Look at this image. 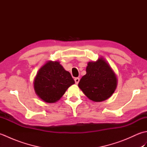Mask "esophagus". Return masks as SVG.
<instances>
[{
	"label": "esophagus",
	"instance_id": "34e87169",
	"mask_svg": "<svg viewBox=\"0 0 147 147\" xmlns=\"http://www.w3.org/2000/svg\"><path fill=\"white\" fill-rule=\"evenodd\" d=\"M74 81H75V83L77 85V84H78V83L80 82V78H76L74 79Z\"/></svg>",
	"mask_w": 147,
	"mask_h": 147
}]
</instances>
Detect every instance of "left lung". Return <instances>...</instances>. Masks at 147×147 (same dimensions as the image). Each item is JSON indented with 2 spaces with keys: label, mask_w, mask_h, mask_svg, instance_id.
Here are the masks:
<instances>
[{
  "label": "left lung",
  "mask_w": 147,
  "mask_h": 147,
  "mask_svg": "<svg viewBox=\"0 0 147 147\" xmlns=\"http://www.w3.org/2000/svg\"><path fill=\"white\" fill-rule=\"evenodd\" d=\"M86 74L80 80L78 86L84 94L93 102H102L113 94L117 80L114 71L103 58L89 62Z\"/></svg>",
  "instance_id": "8db88e82"
}]
</instances>
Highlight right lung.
<instances>
[{
	"mask_svg": "<svg viewBox=\"0 0 147 147\" xmlns=\"http://www.w3.org/2000/svg\"><path fill=\"white\" fill-rule=\"evenodd\" d=\"M36 94L42 100L54 103L74 84L71 74L57 61H49L40 69L34 80Z\"/></svg>",
	"mask_w": 147,
	"mask_h": 147,
	"instance_id": "add662e5",
	"label": "right lung"
}]
</instances>
